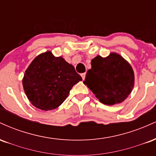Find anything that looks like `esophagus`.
<instances>
[{
    "mask_svg": "<svg viewBox=\"0 0 156 156\" xmlns=\"http://www.w3.org/2000/svg\"><path fill=\"white\" fill-rule=\"evenodd\" d=\"M85 76H86V73H82V74H81L82 79H83V80L85 79Z\"/></svg>",
    "mask_w": 156,
    "mask_h": 156,
    "instance_id": "obj_1",
    "label": "esophagus"
}]
</instances>
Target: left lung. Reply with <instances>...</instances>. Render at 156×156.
Masks as SVG:
<instances>
[{"instance_id":"left-lung-1","label":"left lung","mask_w":156,"mask_h":156,"mask_svg":"<svg viewBox=\"0 0 156 156\" xmlns=\"http://www.w3.org/2000/svg\"><path fill=\"white\" fill-rule=\"evenodd\" d=\"M91 65L83 83L100 102L113 105L128 98L134 86V73L130 64L120 55L111 53L105 58L97 55Z\"/></svg>"}]
</instances>
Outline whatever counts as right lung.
<instances>
[{
    "label": "right lung",
    "mask_w": 156,
    "mask_h": 156,
    "mask_svg": "<svg viewBox=\"0 0 156 156\" xmlns=\"http://www.w3.org/2000/svg\"><path fill=\"white\" fill-rule=\"evenodd\" d=\"M80 80L82 78L72 64L47 51L37 55L27 68L23 86L31 104L48 111L58 108Z\"/></svg>",
    "instance_id": "add662e5"
}]
</instances>
